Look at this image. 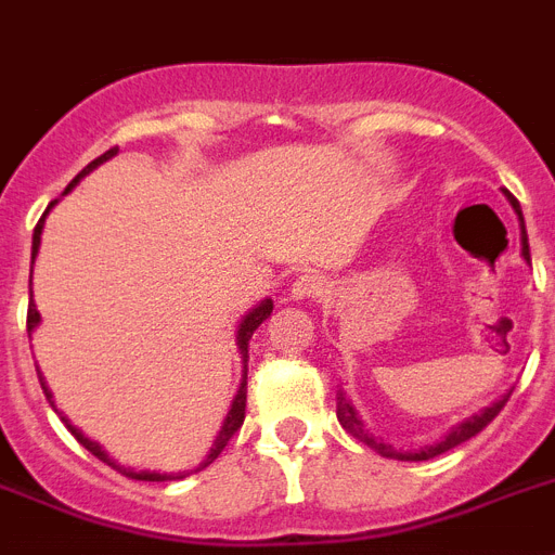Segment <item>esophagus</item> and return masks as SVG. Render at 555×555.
<instances>
[{"instance_id":"obj_1","label":"esophagus","mask_w":555,"mask_h":555,"mask_svg":"<svg viewBox=\"0 0 555 555\" xmlns=\"http://www.w3.org/2000/svg\"><path fill=\"white\" fill-rule=\"evenodd\" d=\"M328 288L320 274H300L295 283H292V297L295 300H314V297H323Z\"/></svg>"}]
</instances>
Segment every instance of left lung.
Masks as SVG:
<instances>
[{"label":"left lung","instance_id":"left-lung-1","mask_svg":"<svg viewBox=\"0 0 555 555\" xmlns=\"http://www.w3.org/2000/svg\"><path fill=\"white\" fill-rule=\"evenodd\" d=\"M505 196H508L511 207L516 210V216H519V227H522V258L528 260L530 263V246H528V232H525V219H522V210H519V202H516L514 196H511L508 191H505ZM511 399V392L508 396H503V399L496 401V404L486 406L480 415H472L468 421H463V424H457L452 429V433L447 435V438L440 440V443H435V447H426V449H418V452H396L392 447H387V443H382V440L371 438V435L364 433V424L359 421L357 410H353V404H350L348 399H345L343 392H339V399H336V418H339V424H343V429H348L350 435L357 440H362V443H367L371 449H376L382 457H396V461H429V457H438V454L449 452V449L454 447H461V443H466L468 438H475L477 433H482L486 426L491 424V421L500 415V410L505 406V401Z\"/></svg>","mask_w":555,"mask_h":555}]
</instances>
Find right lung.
Wrapping results in <instances>:
<instances>
[{
	"label": "right lung",
	"instance_id": "obj_1",
	"mask_svg": "<svg viewBox=\"0 0 555 555\" xmlns=\"http://www.w3.org/2000/svg\"><path fill=\"white\" fill-rule=\"evenodd\" d=\"M117 154V149H108L106 154H101L98 156V159H94V163H89L87 168L80 170L78 177L73 179V182L66 184V191L64 193H69L75 188V184L80 182V179L87 177L89 170H94L98 168V165L101 163H106V159H112V156ZM55 202H59V198H55ZM55 202H50V207H47L44 210V216H41L39 219V224H36V230H33V260H36V255H39V244H41V230H44V219H47V212L52 210V207H55ZM272 300H263L258 306V309H253L249 311V314L244 317V320H241V325H238V336H235V339H238V350H241V359H244V378H241V387H238V392H235V399H232V404H230V413H227V418H224V424H221V429H219V435H216V440H212V449H210V454H207L205 461L198 463V468H191V472H179V475H156V472H134V468H126V466H120V463L117 461H112V457H108L106 452H103L101 447H98V443H94V440H89L87 435L80 433V429H75L73 424H69V421L64 418V415H61V421H64L66 424V429H69V433L75 435V438H78V443L83 449H89V452L94 454V457H98V461H103L106 463V466H112L115 468V472H120V475H126V477H131V480H149V482H165V480H182V477H188V475H193V472H202V468H207L210 466L212 461H216V457H219L221 452H224V447L227 443H230V438L235 433H238L241 429V424H244V410H246V362H249V339H253V334H255V328H258L260 323H263V320H267L269 314H272ZM41 323V314L39 311H36V302H33V295H30V306H27V334H33V328H36V325ZM39 382H41V390H44V396H47V401H50V406H55L52 404V392L47 390V385H44V376H41L39 373Z\"/></svg>",
	"mask_w": 555,
	"mask_h": 555
}]
</instances>
